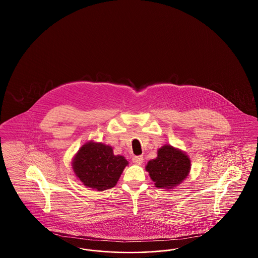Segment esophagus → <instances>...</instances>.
Returning a JSON list of instances; mask_svg holds the SVG:
<instances>
[{
  "label": "esophagus",
  "instance_id": "obj_1",
  "mask_svg": "<svg viewBox=\"0 0 258 258\" xmlns=\"http://www.w3.org/2000/svg\"><path fill=\"white\" fill-rule=\"evenodd\" d=\"M133 161H134V163L137 164V165H141L143 163V157H141V156L134 157L133 158Z\"/></svg>",
  "mask_w": 258,
  "mask_h": 258
}]
</instances>
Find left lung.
<instances>
[{
	"mask_svg": "<svg viewBox=\"0 0 258 258\" xmlns=\"http://www.w3.org/2000/svg\"><path fill=\"white\" fill-rule=\"evenodd\" d=\"M157 154V158L149 160L145 166L155 185L168 190L182 184L191 167L188 156L168 144L160 147Z\"/></svg>",
	"mask_w": 258,
	"mask_h": 258,
	"instance_id": "1",
	"label": "left lung"
}]
</instances>
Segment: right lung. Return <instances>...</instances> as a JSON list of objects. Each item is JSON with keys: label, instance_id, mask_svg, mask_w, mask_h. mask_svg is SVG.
Wrapping results in <instances>:
<instances>
[{"label": "right lung", "instance_id": "1", "mask_svg": "<svg viewBox=\"0 0 258 258\" xmlns=\"http://www.w3.org/2000/svg\"><path fill=\"white\" fill-rule=\"evenodd\" d=\"M72 165L86 187L102 191L116 185L128 161L123 156L114 155L109 145L91 140L74 155Z\"/></svg>", "mask_w": 258, "mask_h": 258}]
</instances>
